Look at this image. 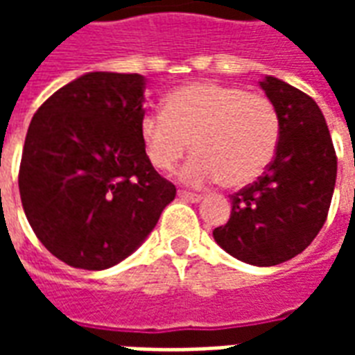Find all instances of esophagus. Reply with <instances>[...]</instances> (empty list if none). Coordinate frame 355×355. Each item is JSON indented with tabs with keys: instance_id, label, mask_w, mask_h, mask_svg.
I'll use <instances>...</instances> for the list:
<instances>
[{
	"instance_id": "obj_1",
	"label": "esophagus",
	"mask_w": 355,
	"mask_h": 355,
	"mask_svg": "<svg viewBox=\"0 0 355 355\" xmlns=\"http://www.w3.org/2000/svg\"><path fill=\"white\" fill-rule=\"evenodd\" d=\"M178 198L184 201H192V203H198L201 201V193L188 192V190H178Z\"/></svg>"
}]
</instances>
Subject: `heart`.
<instances>
[{
	"label": "heart",
	"mask_w": 355,
	"mask_h": 355,
	"mask_svg": "<svg viewBox=\"0 0 355 355\" xmlns=\"http://www.w3.org/2000/svg\"><path fill=\"white\" fill-rule=\"evenodd\" d=\"M140 140L148 162L171 171L190 148L198 152L182 178L201 186L220 180L228 188L253 182L274 162L282 119L266 94L239 85L200 81L165 96L163 112L140 117Z\"/></svg>",
	"instance_id": "b5f03b06"
}]
</instances>
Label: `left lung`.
Wrapping results in <instances>:
<instances>
[{
    "mask_svg": "<svg viewBox=\"0 0 355 355\" xmlns=\"http://www.w3.org/2000/svg\"><path fill=\"white\" fill-rule=\"evenodd\" d=\"M261 87L279 112V146L262 177L232 193L230 218L213 236L239 261L275 266L302 253L327 220L336 154L312 96L272 76Z\"/></svg>",
    "mask_w": 355,
    "mask_h": 355,
    "instance_id": "1",
    "label": "left lung"
}]
</instances>
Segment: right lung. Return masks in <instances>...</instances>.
<instances>
[{
    "instance_id": "obj_1",
    "label": "right lung",
    "mask_w": 355,
    "mask_h": 355,
    "mask_svg": "<svg viewBox=\"0 0 355 355\" xmlns=\"http://www.w3.org/2000/svg\"><path fill=\"white\" fill-rule=\"evenodd\" d=\"M142 101L144 76L91 72L51 94L30 121L20 201L37 239L68 266L121 262L177 196L148 162Z\"/></svg>"
}]
</instances>
